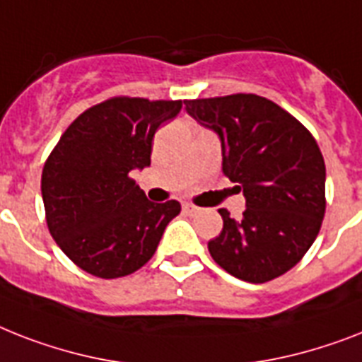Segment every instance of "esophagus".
Instances as JSON below:
<instances>
[{"label": "esophagus", "instance_id": "1", "mask_svg": "<svg viewBox=\"0 0 362 362\" xmlns=\"http://www.w3.org/2000/svg\"><path fill=\"white\" fill-rule=\"evenodd\" d=\"M182 210H184V214H187V216H195L197 211H199V206L186 202V204H182Z\"/></svg>", "mask_w": 362, "mask_h": 362}]
</instances>
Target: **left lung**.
<instances>
[{
	"instance_id": "left-lung-1",
	"label": "left lung",
	"mask_w": 362,
	"mask_h": 362,
	"mask_svg": "<svg viewBox=\"0 0 362 362\" xmlns=\"http://www.w3.org/2000/svg\"><path fill=\"white\" fill-rule=\"evenodd\" d=\"M187 113L221 137L223 173L245 195L242 221L221 208L208 242L219 266L247 283L281 277L305 257L325 216V163L313 134L258 95L184 100Z\"/></svg>"
}]
</instances>
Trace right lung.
<instances>
[{
	"mask_svg": "<svg viewBox=\"0 0 362 362\" xmlns=\"http://www.w3.org/2000/svg\"><path fill=\"white\" fill-rule=\"evenodd\" d=\"M182 100L113 96L85 110L44 163L46 223L61 251L100 279L130 275L158 249L180 202H152L132 169L151 165L152 139Z\"/></svg>",
	"mask_w": 362,
	"mask_h": 362,
	"instance_id": "add662e5",
	"label": "right lung"
}]
</instances>
